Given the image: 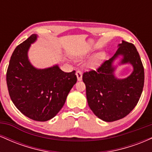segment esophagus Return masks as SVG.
I'll use <instances>...</instances> for the list:
<instances>
[{
  "instance_id": "esophagus-1",
  "label": "esophagus",
  "mask_w": 152,
  "mask_h": 152,
  "mask_svg": "<svg viewBox=\"0 0 152 152\" xmlns=\"http://www.w3.org/2000/svg\"><path fill=\"white\" fill-rule=\"evenodd\" d=\"M76 76H77L78 81H81V80H82V73H81V71H76Z\"/></svg>"
}]
</instances>
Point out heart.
<instances>
[{"label":"heart","instance_id":"b5f03b06","mask_svg":"<svg viewBox=\"0 0 152 152\" xmlns=\"http://www.w3.org/2000/svg\"><path fill=\"white\" fill-rule=\"evenodd\" d=\"M104 58V53L103 52H99L94 56L91 58L89 61V66L92 68H95L98 66L101 62L102 61L103 59Z\"/></svg>","mask_w":152,"mask_h":152}]
</instances>
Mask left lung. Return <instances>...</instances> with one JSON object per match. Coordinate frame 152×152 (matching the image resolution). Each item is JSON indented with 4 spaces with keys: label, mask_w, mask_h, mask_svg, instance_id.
Instances as JSON below:
<instances>
[{
    "label": "left lung",
    "mask_w": 152,
    "mask_h": 152,
    "mask_svg": "<svg viewBox=\"0 0 152 152\" xmlns=\"http://www.w3.org/2000/svg\"><path fill=\"white\" fill-rule=\"evenodd\" d=\"M125 64L132 66V72L126 78L116 77L117 67ZM82 78L90 109L100 119L111 122L125 117L137 106L144 87V71L134 45L122 41L113 57L97 71L84 73Z\"/></svg>",
    "instance_id": "1"
}]
</instances>
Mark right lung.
Listing matches in <instances>:
<instances>
[{
  "label": "right lung",
  "instance_id": "add662e5",
  "mask_svg": "<svg viewBox=\"0 0 152 152\" xmlns=\"http://www.w3.org/2000/svg\"><path fill=\"white\" fill-rule=\"evenodd\" d=\"M37 38L36 34L31 35L15 48L6 81L15 107L31 119L46 121L62 109L77 78L75 71L66 73L58 64L46 69L34 66L29 61L28 50Z\"/></svg>",
  "mask_w": 152,
  "mask_h": 152
}]
</instances>
